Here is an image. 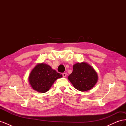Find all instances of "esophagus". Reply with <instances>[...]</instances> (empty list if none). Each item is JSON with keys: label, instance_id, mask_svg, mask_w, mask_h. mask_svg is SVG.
Here are the masks:
<instances>
[{"label": "esophagus", "instance_id": "1", "mask_svg": "<svg viewBox=\"0 0 126 126\" xmlns=\"http://www.w3.org/2000/svg\"><path fill=\"white\" fill-rule=\"evenodd\" d=\"M63 77H66V76H67V74L65 73V72H64V73L63 74Z\"/></svg>", "mask_w": 126, "mask_h": 126}]
</instances>
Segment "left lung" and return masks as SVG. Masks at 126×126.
<instances>
[{
    "label": "left lung",
    "mask_w": 126,
    "mask_h": 126,
    "mask_svg": "<svg viewBox=\"0 0 126 126\" xmlns=\"http://www.w3.org/2000/svg\"><path fill=\"white\" fill-rule=\"evenodd\" d=\"M76 89L80 91L89 90L98 81L96 71L88 63H77L73 66V71L68 77Z\"/></svg>",
    "instance_id": "1"
}]
</instances>
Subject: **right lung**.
Segmentation results:
<instances>
[{
	"label": "right lung",
	"instance_id": "right-lung-1",
	"mask_svg": "<svg viewBox=\"0 0 126 126\" xmlns=\"http://www.w3.org/2000/svg\"><path fill=\"white\" fill-rule=\"evenodd\" d=\"M63 75L58 73L48 64L41 63L33 68L29 76V82L32 89L38 92L45 93L50 88L57 79Z\"/></svg>",
	"mask_w": 126,
	"mask_h": 126
}]
</instances>
